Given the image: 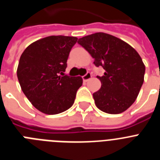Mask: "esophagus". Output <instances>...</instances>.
Returning a JSON list of instances; mask_svg holds the SVG:
<instances>
[{
  "mask_svg": "<svg viewBox=\"0 0 160 160\" xmlns=\"http://www.w3.org/2000/svg\"><path fill=\"white\" fill-rule=\"evenodd\" d=\"M91 78H92V75H91V73H89V72H88V73H86L84 76H82V79H83V81H84V82H87L88 80H90Z\"/></svg>",
  "mask_w": 160,
  "mask_h": 160,
  "instance_id": "1",
  "label": "esophagus"
}]
</instances>
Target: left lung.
Returning a JSON list of instances; mask_svg holds the SVG:
<instances>
[{"instance_id":"1","label":"left lung","mask_w":160,"mask_h":160,"mask_svg":"<svg viewBox=\"0 0 160 160\" xmlns=\"http://www.w3.org/2000/svg\"><path fill=\"white\" fill-rule=\"evenodd\" d=\"M78 43L91 55L96 66L105 70L104 75L97 76L102 86L93 94L96 107L112 114L128 110L144 81L145 66L138 52L124 41L105 32L83 37Z\"/></svg>"}]
</instances>
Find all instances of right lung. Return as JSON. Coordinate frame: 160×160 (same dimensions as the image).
<instances>
[{"label":"right lung","instance_id":"obj_1","mask_svg":"<svg viewBox=\"0 0 160 160\" xmlns=\"http://www.w3.org/2000/svg\"><path fill=\"white\" fill-rule=\"evenodd\" d=\"M78 38L49 36L30 44L18 63V78L25 95L38 111L57 114L74 102L81 77L65 75L68 57Z\"/></svg>","mask_w":160,"mask_h":160}]
</instances>
